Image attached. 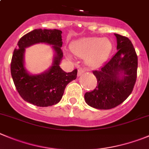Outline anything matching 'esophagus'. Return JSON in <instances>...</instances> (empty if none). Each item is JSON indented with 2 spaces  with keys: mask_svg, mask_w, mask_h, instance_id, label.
I'll use <instances>...</instances> for the list:
<instances>
[{
  "mask_svg": "<svg viewBox=\"0 0 149 149\" xmlns=\"http://www.w3.org/2000/svg\"><path fill=\"white\" fill-rule=\"evenodd\" d=\"M84 72H85V69H82V68H80V69H78V71H77V77H80L82 74L84 73Z\"/></svg>",
  "mask_w": 149,
  "mask_h": 149,
  "instance_id": "esophagus-1",
  "label": "esophagus"
}]
</instances>
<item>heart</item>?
Masks as SVG:
<instances>
[{"label":"heart","instance_id":"heart-1","mask_svg":"<svg viewBox=\"0 0 149 149\" xmlns=\"http://www.w3.org/2000/svg\"><path fill=\"white\" fill-rule=\"evenodd\" d=\"M74 56L85 58L86 63L91 68L98 67L105 61L112 49V44L107 38L84 37L71 45Z\"/></svg>","mask_w":149,"mask_h":149}]
</instances>
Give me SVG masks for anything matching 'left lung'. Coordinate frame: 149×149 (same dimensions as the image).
Returning <instances> with one entry per match:
<instances>
[{
	"mask_svg": "<svg viewBox=\"0 0 149 149\" xmlns=\"http://www.w3.org/2000/svg\"><path fill=\"white\" fill-rule=\"evenodd\" d=\"M117 52L97 70L93 71L97 85L84 98L91 107L109 110L119 105L132 93L137 78V56L131 41L115 33Z\"/></svg>",
	"mask_w": 149,
	"mask_h": 149,
	"instance_id": "obj_1",
	"label": "left lung"
}]
</instances>
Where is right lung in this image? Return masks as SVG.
<instances>
[{"instance_id":"add662e5","label":"right lung","mask_w":149,"mask_h":149,"mask_svg":"<svg viewBox=\"0 0 149 149\" xmlns=\"http://www.w3.org/2000/svg\"><path fill=\"white\" fill-rule=\"evenodd\" d=\"M62 31L53 29H35L24 35L14 50L11 74L18 93L27 102L48 107L58 103L68 83L77 78V70L65 72L60 67L63 58ZM43 43L52 46L54 55L51 66L41 74H31L24 66L25 48Z\"/></svg>"}]
</instances>
